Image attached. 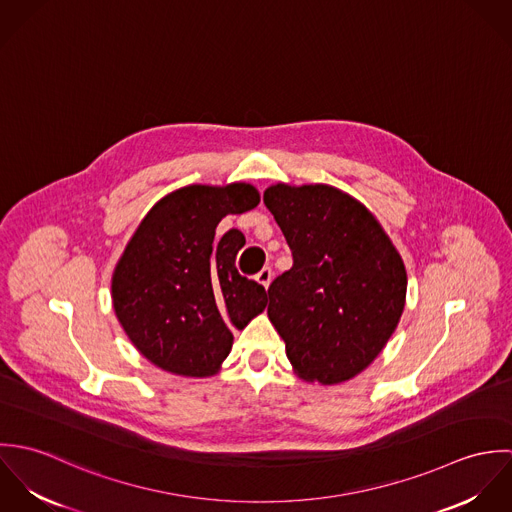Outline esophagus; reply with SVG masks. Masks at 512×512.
Instances as JSON below:
<instances>
[{"instance_id": "obj_1", "label": "esophagus", "mask_w": 512, "mask_h": 512, "mask_svg": "<svg viewBox=\"0 0 512 512\" xmlns=\"http://www.w3.org/2000/svg\"><path fill=\"white\" fill-rule=\"evenodd\" d=\"M256 282L258 284H262L264 288H268L270 286V282H272V268H262L258 274H256Z\"/></svg>"}]
</instances>
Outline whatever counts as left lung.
Returning <instances> with one entry per match:
<instances>
[{
	"mask_svg": "<svg viewBox=\"0 0 512 512\" xmlns=\"http://www.w3.org/2000/svg\"><path fill=\"white\" fill-rule=\"evenodd\" d=\"M264 205L292 250L268 317L299 378L339 384L370 365L406 301L404 262L363 203L331 185H272Z\"/></svg>",
	"mask_w": 512,
	"mask_h": 512,
	"instance_id": "8db88e82",
	"label": "left lung"
}]
</instances>
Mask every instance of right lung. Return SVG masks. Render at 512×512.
<instances>
[{"label":"right lung","mask_w":512,"mask_h":512,"mask_svg":"<svg viewBox=\"0 0 512 512\" xmlns=\"http://www.w3.org/2000/svg\"><path fill=\"white\" fill-rule=\"evenodd\" d=\"M260 203L248 183L189 185L157 201L112 276L114 311L134 347L167 372L213 376L232 349V329L264 311V286L238 274L244 234L215 238L226 215Z\"/></svg>","instance_id":"1"}]
</instances>
